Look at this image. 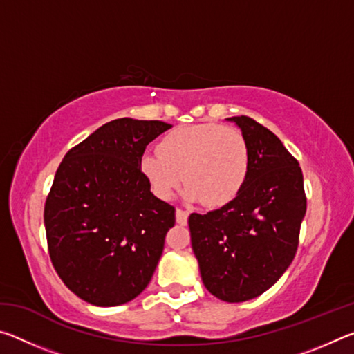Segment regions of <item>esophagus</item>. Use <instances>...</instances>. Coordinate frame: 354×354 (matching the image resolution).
Here are the masks:
<instances>
[{
    "mask_svg": "<svg viewBox=\"0 0 354 354\" xmlns=\"http://www.w3.org/2000/svg\"><path fill=\"white\" fill-rule=\"evenodd\" d=\"M189 212L183 211V209H176V223L179 225H187Z\"/></svg>",
    "mask_w": 354,
    "mask_h": 354,
    "instance_id": "34e87169",
    "label": "esophagus"
}]
</instances>
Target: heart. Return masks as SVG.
Wrapping results in <instances>:
<instances>
[{"mask_svg": "<svg viewBox=\"0 0 354 354\" xmlns=\"http://www.w3.org/2000/svg\"><path fill=\"white\" fill-rule=\"evenodd\" d=\"M251 156L241 131L217 123L179 127L158 143V153L140 159V171L159 200H170L183 181L184 198L221 207L241 194Z\"/></svg>", "mask_w": 354, "mask_h": 354, "instance_id": "b5f03b06", "label": "heart"}]
</instances>
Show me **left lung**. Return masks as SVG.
I'll return each mask as SVG.
<instances>
[{
  "instance_id": "left-lung-1",
  "label": "left lung",
  "mask_w": 354,
  "mask_h": 354,
  "mask_svg": "<svg viewBox=\"0 0 354 354\" xmlns=\"http://www.w3.org/2000/svg\"><path fill=\"white\" fill-rule=\"evenodd\" d=\"M242 129L251 164L237 198L207 214H190L192 248L206 289L227 303L259 297L295 257L306 194L298 160L270 129L247 115Z\"/></svg>"
}]
</instances>
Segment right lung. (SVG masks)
Listing matches in <instances>:
<instances>
[{
  "instance_id": "add662e5",
  "label": "right lung",
  "mask_w": 354,
  "mask_h": 354,
  "mask_svg": "<svg viewBox=\"0 0 354 354\" xmlns=\"http://www.w3.org/2000/svg\"><path fill=\"white\" fill-rule=\"evenodd\" d=\"M159 120L117 118L65 154L45 203L48 251L59 278L84 301L118 306L149 284L175 226V207L142 176Z\"/></svg>"
}]
</instances>
